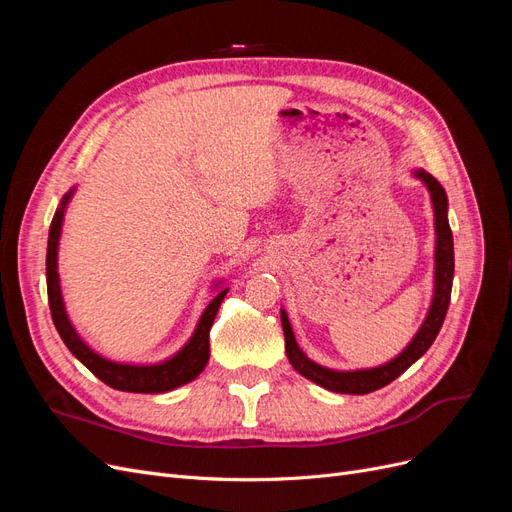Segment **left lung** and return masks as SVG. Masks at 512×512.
I'll return each instance as SVG.
<instances>
[{
    "label": "left lung",
    "mask_w": 512,
    "mask_h": 512,
    "mask_svg": "<svg viewBox=\"0 0 512 512\" xmlns=\"http://www.w3.org/2000/svg\"><path fill=\"white\" fill-rule=\"evenodd\" d=\"M416 177H421L431 192L433 200V213H436V294H433V303L427 314V320L423 322L421 331L410 342V346L401 352L397 359L386 363L382 367L374 369H361V371H333L327 367H320L314 361H309L307 356L299 350L297 339L290 329V322L286 312H282V329L286 337V356L290 365L299 371L301 376L312 380L324 389L333 393H350V395H365L371 391H378L382 386L399 378L404 371L421 359V356L429 350L433 339L438 337L442 322L448 312V303H451V290H453V273H455V252H453V232L448 226V200L442 185L436 177L427 175L425 170H418Z\"/></svg>",
    "instance_id": "8db88e82"
}]
</instances>
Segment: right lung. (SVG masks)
Listing matches in <instances>:
<instances>
[{
  "instance_id": "1",
  "label": "right lung",
  "mask_w": 512,
  "mask_h": 512,
  "mask_svg": "<svg viewBox=\"0 0 512 512\" xmlns=\"http://www.w3.org/2000/svg\"><path fill=\"white\" fill-rule=\"evenodd\" d=\"M68 200H70V194L64 196L61 207L53 215V222L49 228V247H46V290H49V307H51L55 329L59 337L64 339L68 350L91 371V374L98 376L104 384H108L111 389H117V391L166 393V391L177 389V386L185 382L194 380L209 361V331L213 327L215 314H218L220 303L224 301L228 290H222L218 297L209 303L203 318L198 322L196 333L190 339V344L170 361L160 365L138 367V365H119V363L102 359V356H98L94 350L87 348L83 339L72 329V324L66 316L64 301H61V292H59L57 241H59L61 222H64V209L68 205Z\"/></svg>"
}]
</instances>
